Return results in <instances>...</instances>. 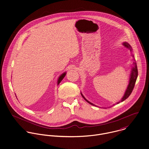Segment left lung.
<instances>
[{
    "mask_svg": "<svg viewBox=\"0 0 149 149\" xmlns=\"http://www.w3.org/2000/svg\"><path fill=\"white\" fill-rule=\"evenodd\" d=\"M123 45L125 46V47H126V48L129 49L131 51V52H132V48L131 46H130L127 42H123ZM132 56H133V57H134L133 55H132ZM133 60H134V62H133L134 66H133V68L132 69L131 73H130V79H129V84H128V86H127V88H126V91H125V94H124V96L122 97V99H121V100L120 101H119V102H117V103H116V104H119L120 102H123V101H124L125 100H126V99L130 96V95L131 94V93L132 92V91H133V88H134V86H135V83H136V80H137V78L138 77V69L137 63H136V61H135L134 58L133 59ZM80 93H81V95L82 96V97H83V99H84L87 102H88L89 104H91V105H93V106L97 107V106H96V105H95V104H92V103H91V102H90L89 101H88V100L84 97V96L83 95V94H82L81 92H80ZM115 105V104H113V105ZM100 108H101V107H100Z\"/></svg>",
    "mask_w": 149,
    "mask_h": 149,
    "instance_id": "1",
    "label": "left lung"
}]
</instances>
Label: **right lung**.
<instances>
[{
  "instance_id": "right-lung-1",
  "label": "right lung",
  "mask_w": 149,
  "mask_h": 149,
  "mask_svg": "<svg viewBox=\"0 0 149 149\" xmlns=\"http://www.w3.org/2000/svg\"><path fill=\"white\" fill-rule=\"evenodd\" d=\"M66 72H64V73H63L62 74H61L60 76H59V77L58 78V79L57 81V84L58 85L61 83V81L62 80V79L64 78V77H65V75H66Z\"/></svg>"
}]
</instances>
